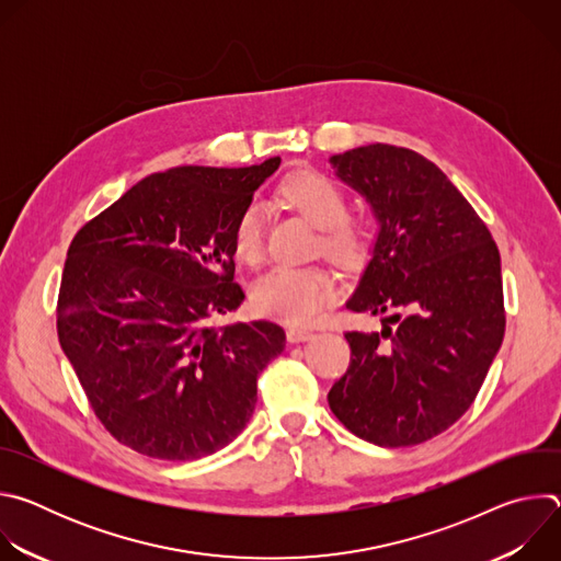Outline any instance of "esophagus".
<instances>
[{
  "label": "esophagus",
  "instance_id": "34e87169",
  "mask_svg": "<svg viewBox=\"0 0 561 561\" xmlns=\"http://www.w3.org/2000/svg\"><path fill=\"white\" fill-rule=\"evenodd\" d=\"M312 337V331L310 329H301V327H290L286 329V340L290 344H297V342H306Z\"/></svg>",
  "mask_w": 561,
  "mask_h": 561
}]
</instances>
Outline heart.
Wrapping results in <instances>:
<instances>
[{
  "label": "heart",
  "instance_id": "heart-1",
  "mask_svg": "<svg viewBox=\"0 0 561 561\" xmlns=\"http://www.w3.org/2000/svg\"><path fill=\"white\" fill-rule=\"evenodd\" d=\"M282 195L319 228V247L344 266H357L370 249L368 226L348 215V197L329 175L301 171L282 184ZM266 206L253 199L232 226V251L244 264H257L264 253ZM257 312L286 324H308L337 295L335 275L324 266H275L253 284Z\"/></svg>",
  "mask_w": 561,
  "mask_h": 561
}]
</instances>
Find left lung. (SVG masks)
Returning a JSON list of instances; mask_svg holds the SVG:
<instances>
[{
	"instance_id": "obj_1",
	"label": "left lung",
	"mask_w": 561,
	"mask_h": 561,
	"mask_svg": "<svg viewBox=\"0 0 561 561\" xmlns=\"http://www.w3.org/2000/svg\"><path fill=\"white\" fill-rule=\"evenodd\" d=\"M331 162L379 221L346 306L392 314L379 333L344 335L351 364L329 407L370 444L415 446L470 409L502 346L500 251L482 217L424 154L368 144Z\"/></svg>"
}]
</instances>
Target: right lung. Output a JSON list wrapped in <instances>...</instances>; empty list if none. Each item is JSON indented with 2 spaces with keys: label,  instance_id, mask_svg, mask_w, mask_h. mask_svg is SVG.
Segmentation results:
<instances>
[{
  "label": "right lung",
  "instance_id": "1",
  "mask_svg": "<svg viewBox=\"0 0 561 561\" xmlns=\"http://www.w3.org/2000/svg\"><path fill=\"white\" fill-rule=\"evenodd\" d=\"M282 159L247 169L152 173L77 230L57 297V335L102 426L154 459L228 446L284 351L279 324L213 319L244 299L232 226Z\"/></svg>",
  "mask_w": 561,
  "mask_h": 561
}]
</instances>
